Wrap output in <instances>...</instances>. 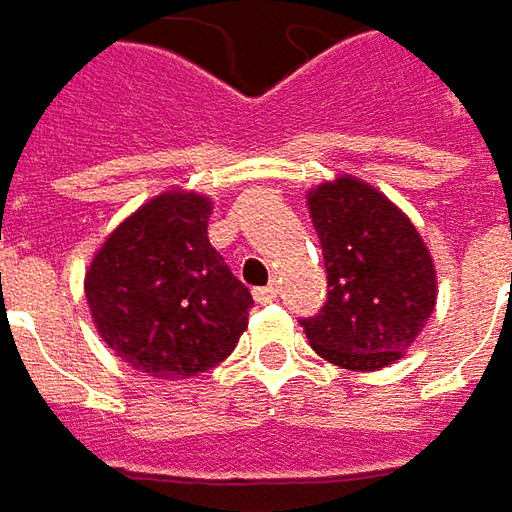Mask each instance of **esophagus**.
Here are the masks:
<instances>
[{"mask_svg":"<svg viewBox=\"0 0 512 512\" xmlns=\"http://www.w3.org/2000/svg\"><path fill=\"white\" fill-rule=\"evenodd\" d=\"M276 296H279V287L276 285H267V287H259V290H253V299H256L259 305H270V302H276Z\"/></svg>","mask_w":512,"mask_h":512,"instance_id":"esophagus-1","label":"esophagus"}]
</instances>
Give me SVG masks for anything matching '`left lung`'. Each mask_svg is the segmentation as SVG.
Segmentation results:
<instances>
[{
	"label": "left lung",
	"mask_w": 512,
	"mask_h": 512,
	"mask_svg": "<svg viewBox=\"0 0 512 512\" xmlns=\"http://www.w3.org/2000/svg\"><path fill=\"white\" fill-rule=\"evenodd\" d=\"M307 210L327 270L325 307L302 322L310 347L353 373L399 362L439 296L422 233L379 187L350 173L310 187Z\"/></svg>",
	"instance_id": "obj_1"
}]
</instances>
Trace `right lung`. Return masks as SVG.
<instances>
[{
  "label": "right lung",
  "instance_id": "obj_1",
  "mask_svg": "<svg viewBox=\"0 0 512 512\" xmlns=\"http://www.w3.org/2000/svg\"><path fill=\"white\" fill-rule=\"evenodd\" d=\"M213 199L170 187L108 233L85 270L96 333L133 370L190 379L225 362L247 330V290L213 250Z\"/></svg>",
  "mask_w": 512,
  "mask_h": 512
}]
</instances>
